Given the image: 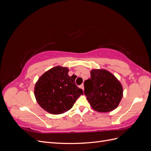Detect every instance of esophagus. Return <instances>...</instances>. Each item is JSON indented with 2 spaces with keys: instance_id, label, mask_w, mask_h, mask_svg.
Masks as SVG:
<instances>
[{
  "instance_id": "1",
  "label": "esophagus",
  "mask_w": 151,
  "mask_h": 151,
  "mask_svg": "<svg viewBox=\"0 0 151 151\" xmlns=\"http://www.w3.org/2000/svg\"><path fill=\"white\" fill-rule=\"evenodd\" d=\"M80 88L83 89V90H84V84H81V86H80Z\"/></svg>"
}]
</instances>
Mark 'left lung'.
Wrapping results in <instances>:
<instances>
[{
  "label": "left lung",
  "mask_w": 151,
  "mask_h": 151,
  "mask_svg": "<svg viewBox=\"0 0 151 151\" xmlns=\"http://www.w3.org/2000/svg\"><path fill=\"white\" fill-rule=\"evenodd\" d=\"M84 93L91 107L102 113L116 109L123 97V87L112 73L105 69L91 70V79L84 82Z\"/></svg>",
  "instance_id": "left-lung-1"
}]
</instances>
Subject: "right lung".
<instances>
[{
    "label": "right lung",
    "mask_w": 151,
    "mask_h": 151,
    "mask_svg": "<svg viewBox=\"0 0 151 151\" xmlns=\"http://www.w3.org/2000/svg\"><path fill=\"white\" fill-rule=\"evenodd\" d=\"M68 71L67 67H53L41 76L35 84L36 101L50 114L59 115L69 110L83 94V91L75 83V77L68 75Z\"/></svg>",
    "instance_id": "add662e5"
}]
</instances>
